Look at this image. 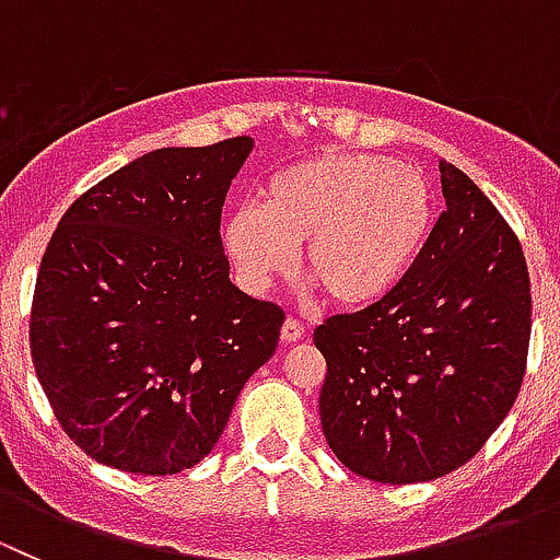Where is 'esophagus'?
<instances>
[{"label": "esophagus", "instance_id": "1", "mask_svg": "<svg viewBox=\"0 0 560 560\" xmlns=\"http://www.w3.org/2000/svg\"><path fill=\"white\" fill-rule=\"evenodd\" d=\"M303 332H306V327H303V322L295 319V316H290V319L284 322V327H281V338H284V341H301Z\"/></svg>", "mask_w": 560, "mask_h": 560}]
</instances>
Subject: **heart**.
<instances>
[{"instance_id": "obj_1", "label": "heart", "mask_w": 560, "mask_h": 560, "mask_svg": "<svg viewBox=\"0 0 560 560\" xmlns=\"http://www.w3.org/2000/svg\"><path fill=\"white\" fill-rule=\"evenodd\" d=\"M436 186L420 167L376 154H322L284 167L259 189V208L224 222L222 241L248 290L303 273L341 308L393 295L436 224Z\"/></svg>"}]
</instances>
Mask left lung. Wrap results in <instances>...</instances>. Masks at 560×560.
<instances>
[{
    "instance_id": "left-lung-1",
    "label": "left lung",
    "mask_w": 560,
    "mask_h": 560,
    "mask_svg": "<svg viewBox=\"0 0 560 560\" xmlns=\"http://www.w3.org/2000/svg\"><path fill=\"white\" fill-rule=\"evenodd\" d=\"M447 211L404 284L327 316L322 433L358 477L431 482L471 460L521 393L530 281L517 235L466 173L439 160Z\"/></svg>"
}]
</instances>
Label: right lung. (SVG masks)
<instances>
[{
  "instance_id": "obj_1",
  "label": "right lung",
  "mask_w": 560,
  "mask_h": 560,
  "mask_svg": "<svg viewBox=\"0 0 560 560\" xmlns=\"http://www.w3.org/2000/svg\"><path fill=\"white\" fill-rule=\"evenodd\" d=\"M252 138L160 149L83 191L39 262L30 343L67 436L165 477L213 450L284 312L230 281L222 206Z\"/></svg>"
}]
</instances>
